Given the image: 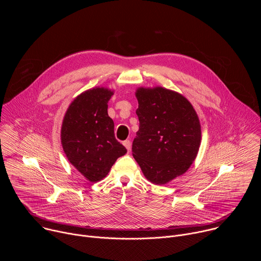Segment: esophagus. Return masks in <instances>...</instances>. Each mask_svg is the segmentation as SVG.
Masks as SVG:
<instances>
[{"instance_id": "34e87169", "label": "esophagus", "mask_w": 261, "mask_h": 261, "mask_svg": "<svg viewBox=\"0 0 261 261\" xmlns=\"http://www.w3.org/2000/svg\"><path fill=\"white\" fill-rule=\"evenodd\" d=\"M123 144L126 146V148L128 150V152H130V150H131V141H130L129 139H127V140L123 141Z\"/></svg>"}]
</instances>
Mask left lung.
<instances>
[{
    "instance_id": "left-lung-1",
    "label": "left lung",
    "mask_w": 261,
    "mask_h": 261,
    "mask_svg": "<svg viewBox=\"0 0 261 261\" xmlns=\"http://www.w3.org/2000/svg\"><path fill=\"white\" fill-rule=\"evenodd\" d=\"M139 130L132 143L133 157L144 176L164 185L188 170L201 139L198 117L181 95L163 89L136 92Z\"/></svg>"
}]
</instances>
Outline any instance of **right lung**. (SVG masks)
<instances>
[{"mask_svg": "<svg viewBox=\"0 0 261 261\" xmlns=\"http://www.w3.org/2000/svg\"><path fill=\"white\" fill-rule=\"evenodd\" d=\"M114 93L104 88L89 90L69 106L61 139L64 152L84 176L95 182L107 175L111 166L127 153L115 136V124L107 114Z\"/></svg>", "mask_w": 261, "mask_h": 261, "instance_id": "right-lung-1", "label": "right lung"}]
</instances>
